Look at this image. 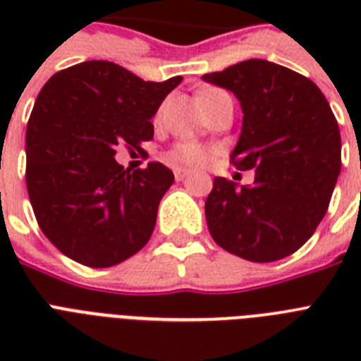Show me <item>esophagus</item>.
<instances>
[{
  "label": "esophagus",
  "mask_w": 361,
  "mask_h": 361,
  "mask_svg": "<svg viewBox=\"0 0 361 361\" xmlns=\"http://www.w3.org/2000/svg\"><path fill=\"white\" fill-rule=\"evenodd\" d=\"M174 176H176V181H183L187 176H189V172H187V170H176Z\"/></svg>",
  "instance_id": "esophagus-1"
}]
</instances>
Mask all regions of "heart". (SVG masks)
Segmentation results:
<instances>
[{"instance_id": "obj_1", "label": "heart", "mask_w": 361, "mask_h": 361, "mask_svg": "<svg viewBox=\"0 0 361 361\" xmlns=\"http://www.w3.org/2000/svg\"><path fill=\"white\" fill-rule=\"evenodd\" d=\"M206 93H215V90L202 92L200 97L206 95ZM166 157H169V161L174 166H189V169H195V166H202L204 163H208V159L212 157V149H208L206 146H200L197 142H181V144H176L170 149Z\"/></svg>"}]
</instances>
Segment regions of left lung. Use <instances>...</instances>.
I'll return each mask as SVG.
<instances>
[{
  "mask_svg": "<svg viewBox=\"0 0 361 361\" xmlns=\"http://www.w3.org/2000/svg\"><path fill=\"white\" fill-rule=\"evenodd\" d=\"M202 80L225 87L243 112L232 164L252 185L215 178L206 221L217 245L251 262L288 257L313 236L341 172L336 116L314 82L266 59H247Z\"/></svg>",
  "mask_w": 361,
  "mask_h": 361,
  "instance_id": "left-lung-1",
  "label": "left lung"
}]
</instances>
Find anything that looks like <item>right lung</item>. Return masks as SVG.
Segmentation results:
<instances>
[{
    "instance_id": "1",
    "label": "right lung",
    "mask_w": 361,
    "mask_h": 361,
    "mask_svg": "<svg viewBox=\"0 0 361 361\" xmlns=\"http://www.w3.org/2000/svg\"><path fill=\"white\" fill-rule=\"evenodd\" d=\"M180 82L93 59L42 86L25 130V185L42 234L65 257L110 268L149 241L174 174L161 163L129 172L116 146L152 140V118Z\"/></svg>"
}]
</instances>
